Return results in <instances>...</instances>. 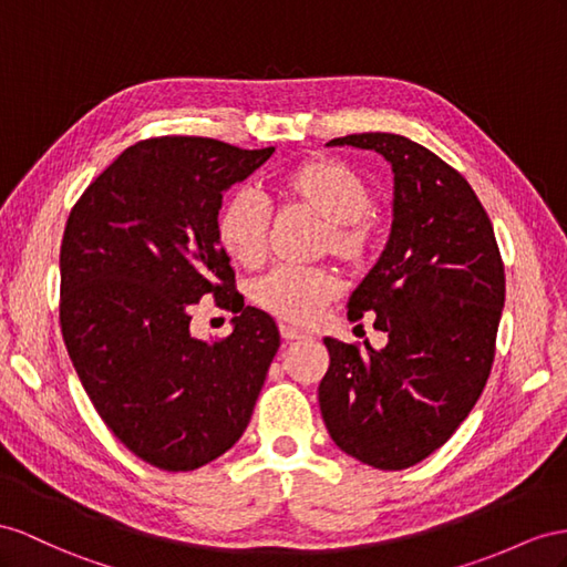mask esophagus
Here are the masks:
<instances>
[{"label": "esophagus", "instance_id": "obj_1", "mask_svg": "<svg viewBox=\"0 0 567 567\" xmlns=\"http://www.w3.org/2000/svg\"><path fill=\"white\" fill-rule=\"evenodd\" d=\"M280 336H282L285 340H289V342H292V340H309V338H311L307 330H299V328L287 326V323L280 326Z\"/></svg>", "mask_w": 567, "mask_h": 567}]
</instances>
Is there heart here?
<instances>
[{"mask_svg":"<svg viewBox=\"0 0 567 567\" xmlns=\"http://www.w3.org/2000/svg\"><path fill=\"white\" fill-rule=\"evenodd\" d=\"M280 192L326 223L323 249L350 266L364 260L371 241L367 215L373 194L359 172L336 157H313L285 174ZM268 227L270 210L251 188L231 194L217 215V239L246 268L266 258ZM336 292V278L321 268H275L256 282L254 301L280 321L307 326L321 316Z\"/></svg>","mask_w":567,"mask_h":567,"instance_id":"b5f03b06","label":"heart"}]
</instances>
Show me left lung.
Returning <instances> with one entry per match:
<instances>
[{"label":"left lung","mask_w":567,"mask_h":567,"mask_svg":"<svg viewBox=\"0 0 567 567\" xmlns=\"http://www.w3.org/2000/svg\"><path fill=\"white\" fill-rule=\"evenodd\" d=\"M388 159L393 223L357 285L347 316H375L383 350L326 338L330 367L318 402L330 439L375 470H408L467 419L488 381L505 275L488 215L467 179L398 134H352Z\"/></svg>","instance_id":"8db88e82"}]
</instances>
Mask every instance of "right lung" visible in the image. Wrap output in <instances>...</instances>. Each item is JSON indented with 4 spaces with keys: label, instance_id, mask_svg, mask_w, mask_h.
Segmentation results:
<instances>
[{
    "label": "right lung",
    "instance_id": "1",
    "mask_svg": "<svg viewBox=\"0 0 567 567\" xmlns=\"http://www.w3.org/2000/svg\"><path fill=\"white\" fill-rule=\"evenodd\" d=\"M275 148L165 136L126 148L71 210L62 254V336L93 408L143 462L192 472L251 422L280 347L272 318L244 307L217 239L223 194ZM206 293L238 316L220 343L187 309Z\"/></svg>",
    "mask_w": 567,
    "mask_h": 567
}]
</instances>
